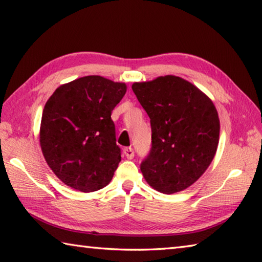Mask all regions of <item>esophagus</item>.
Returning a JSON list of instances; mask_svg holds the SVG:
<instances>
[{
  "label": "esophagus",
  "instance_id": "34e87169",
  "mask_svg": "<svg viewBox=\"0 0 262 262\" xmlns=\"http://www.w3.org/2000/svg\"><path fill=\"white\" fill-rule=\"evenodd\" d=\"M124 155L127 159H129V160H132L133 158H134V150H133L132 147H125L124 148Z\"/></svg>",
  "mask_w": 262,
  "mask_h": 262
}]
</instances>
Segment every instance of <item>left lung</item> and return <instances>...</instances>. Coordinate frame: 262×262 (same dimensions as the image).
I'll use <instances>...</instances> for the list:
<instances>
[{
    "label": "left lung",
    "instance_id": "1",
    "mask_svg": "<svg viewBox=\"0 0 262 262\" xmlns=\"http://www.w3.org/2000/svg\"><path fill=\"white\" fill-rule=\"evenodd\" d=\"M150 117L152 147L141 165L158 192L184 191L207 170L217 152L220 122L216 106L195 85L167 75L132 85Z\"/></svg>",
    "mask_w": 262,
    "mask_h": 262
}]
</instances>
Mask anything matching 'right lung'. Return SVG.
I'll use <instances>...</instances> for the list:
<instances>
[{
  "label": "right lung",
  "instance_id": "1",
  "mask_svg": "<svg viewBox=\"0 0 262 262\" xmlns=\"http://www.w3.org/2000/svg\"><path fill=\"white\" fill-rule=\"evenodd\" d=\"M126 91L125 83L85 76L59 86L46 102L39 144L67 186L90 193L111 182L121 160L111 112Z\"/></svg>",
  "mask_w": 262,
  "mask_h": 262
}]
</instances>
